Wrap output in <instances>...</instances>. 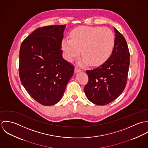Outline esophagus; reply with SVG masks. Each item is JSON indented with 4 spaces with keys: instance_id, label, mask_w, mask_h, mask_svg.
<instances>
[{
    "instance_id": "obj_1",
    "label": "esophagus",
    "mask_w": 148,
    "mask_h": 148,
    "mask_svg": "<svg viewBox=\"0 0 148 148\" xmlns=\"http://www.w3.org/2000/svg\"><path fill=\"white\" fill-rule=\"evenodd\" d=\"M82 71H81V69H80L79 68H78L77 67H75V73H78V72H81Z\"/></svg>"
}]
</instances>
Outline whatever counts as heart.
Listing matches in <instances>:
<instances>
[{
  "instance_id": "1",
  "label": "heart",
  "mask_w": 148,
  "mask_h": 148,
  "mask_svg": "<svg viewBox=\"0 0 148 148\" xmlns=\"http://www.w3.org/2000/svg\"><path fill=\"white\" fill-rule=\"evenodd\" d=\"M70 37L62 41L64 56L72 62L82 52L83 58L79 62L82 65L103 64L111 55L115 43L113 32L99 26L78 27L71 31Z\"/></svg>"
}]
</instances>
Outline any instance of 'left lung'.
Returning <instances> with one entry per match:
<instances>
[{
    "label": "left lung",
    "instance_id": "8db88e82",
    "mask_svg": "<svg viewBox=\"0 0 148 148\" xmlns=\"http://www.w3.org/2000/svg\"><path fill=\"white\" fill-rule=\"evenodd\" d=\"M115 43L111 55L103 64L86 71L89 77L84 92L92 103L105 106L116 99L127 84L130 53L123 35L114 28Z\"/></svg>",
    "mask_w": 148,
    "mask_h": 148
}]
</instances>
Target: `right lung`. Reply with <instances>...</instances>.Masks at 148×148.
Wrapping results in <instances>:
<instances>
[{
  "instance_id": "right-lung-1",
  "label": "right lung",
  "mask_w": 148,
  "mask_h": 148,
  "mask_svg": "<svg viewBox=\"0 0 148 148\" xmlns=\"http://www.w3.org/2000/svg\"><path fill=\"white\" fill-rule=\"evenodd\" d=\"M66 25L39 28L21 43L19 76L21 84L37 102L53 106L62 99L74 66L63 58L62 41Z\"/></svg>"
}]
</instances>
